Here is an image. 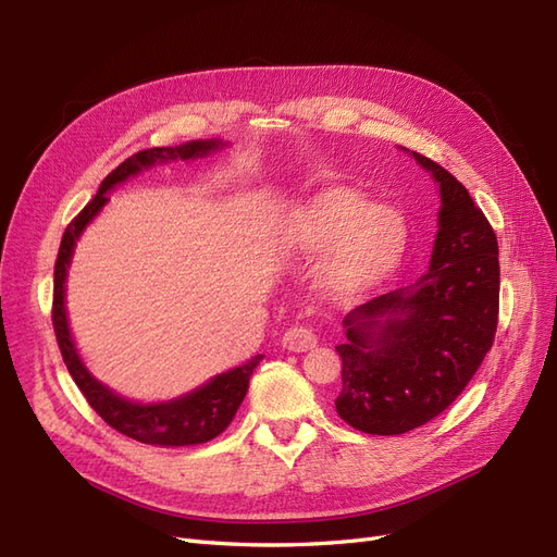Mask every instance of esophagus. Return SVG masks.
Listing matches in <instances>:
<instances>
[{
  "label": "esophagus",
  "instance_id": "1",
  "mask_svg": "<svg viewBox=\"0 0 557 557\" xmlns=\"http://www.w3.org/2000/svg\"><path fill=\"white\" fill-rule=\"evenodd\" d=\"M283 348L285 350H293V352H305V350H311V348H315V344H318V336L309 330V327H290L288 332L283 334Z\"/></svg>",
  "mask_w": 557,
  "mask_h": 557
}]
</instances>
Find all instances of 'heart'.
Masks as SVG:
<instances>
[{"mask_svg": "<svg viewBox=\"0 0 557 557\" xmlns=\"http://www.w3.org/2000/svg\"><path fill=\"white\" fill-rule=\"evenodd\" d=\"M301 239L318 252L332 250L325 285L336 295H362L391 278L407 252V225L391 207L334 188L313 199L301 215Z\"/></svg>", "mask_w": 557, "mask_h": 557, "instance_id": "b5f03b06", "label": "heart"}]
</instances>
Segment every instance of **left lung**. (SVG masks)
<instances>
[{
    "label": "left lung",
    "mask_w": 557,
    "mask_h": 557,
    "mask_svg": "<svg viewBox=\"0 0 557 557\" xmlns=\"http://www.w3.org/2000/svg\"><path fill=\"white\" fill-rule=\"evenodd\" d=\"M440 183L430 272L344 318L336 413L367 434H404L446 411L491 350L499 313V248L465 185L413 153Z\"/></svg>",
    "instance_id": "obj_1"
}]
</instances>
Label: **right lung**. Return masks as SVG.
Instances as JSON below:
<instances>
[{
	"instance_id": "add662e5",
	"label": "right lung",
	"mask_w": 557,
	"mask_h": 557,
	"mask_svg": "<svg viewBox=\"0 0 557 557\" xmlns=\"http://www.w3.org/2000/svg\"><path fill=\"white\" fill-rule=\"evenodd\" d=\"M223 141H188L174 148H148L139 150L125 162H121L115 170L99 185L97 195L88 201L83 211L66 225L62 234V244L58 250L55 260V283H53V330L55 339L62 352V360L70 369L74 383L83 397L88 399L90 407L97 411V416L104 420L109 428L121 432L129 440H137L141 444L150 446H193L205 444L215 440L218 434L225 432V428L232 423L234 413H237L239 404L246 397L248 381L252 369L260 364L264 356L250 358L246 364L234 367L225 374H218L207 385L197 387V391L188 393L185 397L164 401V404H134L123 397L111 393L107 385L99 383L90 376L86 364L81 362L76 346L72 342L70 323H66L64 311V281H66V267L72 262L74 244L81 237V232L92 218L102 211V207L109 201L107 193L113 185L123 183L125 178L139 174L146 166H153L158 162L170 160H190L211 153V150L221 148Z\"/></svg>"
}]
</instances>
